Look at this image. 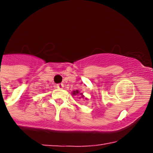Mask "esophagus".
Returning a JSON list of instances; mask_svg holds the SVG:
<instances>
[{
    "label": "esophagus",
    "instance_id": "obj_1",
    "mask_svg": "<svg viewBox=\"0 0 153 153\" xmlns=\"http://www.w3.org/2000/svg\"><path fill=\"white\" fill-rule=\"evenodd\" d=\"M63 87H64V85H63V84H57V85H56V88H58V89H62L63 88Z\"/></svg>",
    "mask_w": 153,
    "mask_h": 153
}]
</instances>
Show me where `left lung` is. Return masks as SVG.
Wrapping results in <instances>:
<instances>
[{
    "label": "left lung",
    "mask_w": 153,
    "mask_h": 153,
    "mask_svg": "<svg viewBox=\"0 0 153 153\" xmlns=\"http://www.w3.org/2000/svg\"><path fill=\"white\" fill-rule=\"evenodd\" d=\"M72 94H73V96L77 95V94H80V97H79V98H84V97H85V96L82 94V93H80L79 91H74L73 92H72ZM85 99H87V98H85Z\"/></svg>",
    "instance_id": "1"
}]
</instances>
